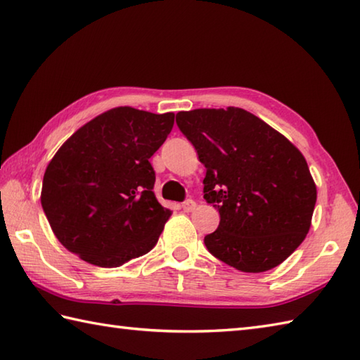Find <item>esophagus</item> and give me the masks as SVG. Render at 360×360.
<instances>
[{
  "label": "esophagus",
  "instance_id": "1",
  "mask_svg": "<svg viewBox=\"0 0 360 360\" xmlns=\"http://www.w3.org/2000/svg\"><path fill=\"white\" fill-rule=\"evenodd\" d=\"M195 208V202L193 200V199H188V200H185L181 203V210L183 211H186V212H189V211H193Z\"/></svg>",
  "mask_w": 360,
  "mask_h": 360
}]
</instances>
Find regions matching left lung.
<instances>
[{"instance_id":"left-lung-1","label":"left lung","mask_w":360,"mask_h":360,"mask_svg":"<svg viewBox=\"0 0 360 360\" xmlns=\"http://www.w3.org/2000/svg\"><path fill=\"white\" fill-rule=\"evenodd\" d=\"M207 167L203 199L219 211L208 252L240 272L259 274L304 240L317 188L288 138L238 107L197 108L175 116Z\"/></svg>"}]
</instances>
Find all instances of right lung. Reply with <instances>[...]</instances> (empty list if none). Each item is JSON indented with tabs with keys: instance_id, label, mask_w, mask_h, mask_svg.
I'll return each mask as SVG.
<instances>
[{
	"instance_id": "1",
	"label": "right lung",
	"mask_w": 360,
	"mask_h": 360,
	"mask_svg": "<svg viewBox=\"0 0 360 360\" xmlns=\"http://www.w3.org/2000/svg\"><path fill=\"white\" fill-rule=\"evenodd\" d=\"M172 126L174 113L118 107L63 143L43 177L41 207L67 250L120 267L155 247L171 211L153 194L149 158Z\"/></svg>"
}]
</instances>
